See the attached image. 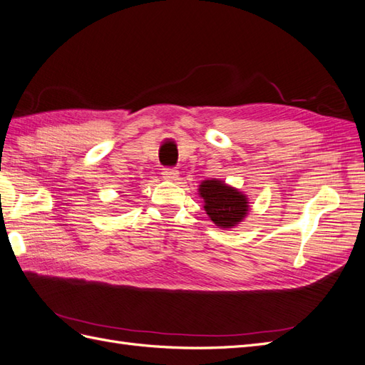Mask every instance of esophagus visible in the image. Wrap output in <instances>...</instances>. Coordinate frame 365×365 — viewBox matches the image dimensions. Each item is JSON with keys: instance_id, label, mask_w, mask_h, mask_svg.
<instances>
[{"instance_id": "34e87169", "label": "esophagus", "mask_w": 365, "mask_h": 365, "mask_svg": "<svg viewBox=\"0 0 365 365\" xmlns=\"http://www.w3.org/2000/svg\"><path fill=\"white\" fill-rule=\"evenodd\" d=\"M162 175L165 180H177L179 179V171L173 170V168H165V170L162 171Z\"/></svg>"}]
</instances>
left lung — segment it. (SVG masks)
<instances>
[{
	"label": "left lung",
	"mask_w": 365,
	"mask_h": 365,
	"mask_svg": "<svg viewBox=\"0 0 365 365\" xmlns=\"http://www.w3.org/2000/svg\"><path fill=\"white\" fill-rule=\"evenodd\" d=\"M199 195L203 199V208L208 217L223 230L237 227L250 211L247 194L219 179L202 180Z\"/></svg>",
	"instance_id": "obj_1"
}]
</instances>
